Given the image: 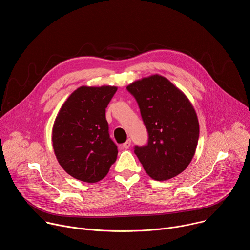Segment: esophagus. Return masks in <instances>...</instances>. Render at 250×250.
<instances>
[{
	"label": "esophagus",
	"mask_w": 250,
	"mask_h": 250,
	"mask_svg": "<svg viewBox=\"0 0 250 250\" xmlns=\"http://www.w3.org/2000/svg\"><path fill=\"white\" fill-rule=\"evenodd\" d=\"M130 144H131V140L130 139H127L125 144L123 145V147L125 148V149H128L129 147H130Z\"/></svg>",
	"instance_id": "34e87169"
}]
</instances>
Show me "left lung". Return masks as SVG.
Listing matches in <instances>:
<instances>
[{
    "label": "left lung",
    "mask_w": 250,
    "mask_h": 250,
    "mask_svg": "<svg viewBox=\"0 0 250 250\" xmlns=\"http://www.w3.org/2000/svg\"><path fill=\"white\" fill-rule=\"evenodd\" d=\"M135 98L148 131L146 146L134 153L154 180L182 173L192 161L199 139V121L187 96L167 78L155 74L126 87Z\"/></svg>",
    "instance_id": "obj_1"
}]
</instances>
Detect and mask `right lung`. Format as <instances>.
Instances as JSON below:
<instances>
[{
	"instance_id": "add662e5",
	"label": "right lung",
	"mask_w": 250,
	"mask_h": 250,
	"mask_svg": "<svg viewBox=\"0 0 250 250\" xmlns=\"http://www.w3.org/2000/svg\"><path fill=\"white\" fill-rule=\"evenodd\" d=\"M116 86H81L60 108L52 127V146L61 167L77 180L95 183L108 174L118 147L110 138L105 108Z\"/></svg>"
}]
</instances>
